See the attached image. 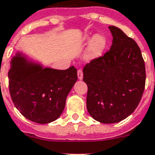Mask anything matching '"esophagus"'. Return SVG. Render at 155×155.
<instances>
[{
  "mask_svg": "<svg viewBox=\"0 0 155 155\" xmlns=\"http://www.w3.org/2000/svg\"><path fill=\"white\" fill-rule=\"evenodd\" d=\"M78 78L79 80H82V78H83V73L81 69L78 70Z\"/></svg>",
  "mask_w": 155,
  "mask_h": 155,
  "instance_id": "34e87169",
  "label": "esophagus"
}]
</instances>
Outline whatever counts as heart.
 <instances>
[{
    "label": "heart",
    "instance_id": "1",
    "mask_svg": "<svg viewBox=\"0 0 155 155\" xmlns=\"http://www.w3.org/2000/svg\"><path fill=\"white\" fill-rule=\"evenodd\" d=\"M81 45L89 44L85 53V60L87 62H92L102 57L107 45L106 37L102 35L86 34L79 39Z\"/></svg>",
    "mask_w": 155,
    "mask_h": 155
}]
</instances>
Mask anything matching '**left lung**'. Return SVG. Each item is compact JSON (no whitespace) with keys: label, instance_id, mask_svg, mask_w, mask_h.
Wrapping results in <instances>:
<instances>
[{"label":"left lung","instance_id":"obj_1","mask_svg":"<svg viewBox=\"0 0 155 155\" xmlns=\"http://www.w3.org/2000/svg\"><path fill=\"white\" fill-rule=\"evenodd\" d=\"M110 51L83 69L88 86L86 107L95 120L114 124L130 116L141 101L146 83L141 49L120 29L109 26Z\"/></svg>","mask_w":155,"mask_h":155}]
</instances>
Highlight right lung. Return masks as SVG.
Wrapping results in <instances>:
<instances>
[{"label":"right lung","instance_id":"right-lung-1","mask_svg":"<svg viewBox=\"0 0 155 155\" xmlns=\"http://www.w3.org/2000/svg\"><path fill=\"white\" fill-rule=\"evenodd\" d=\"M8 75L14 106L27 120L42 124L61 116L78 80L74 66L65 70L44 67L21 51L11 58Z\"/></svg>","mask_w":155,"mask_h":155}]
</instances>
